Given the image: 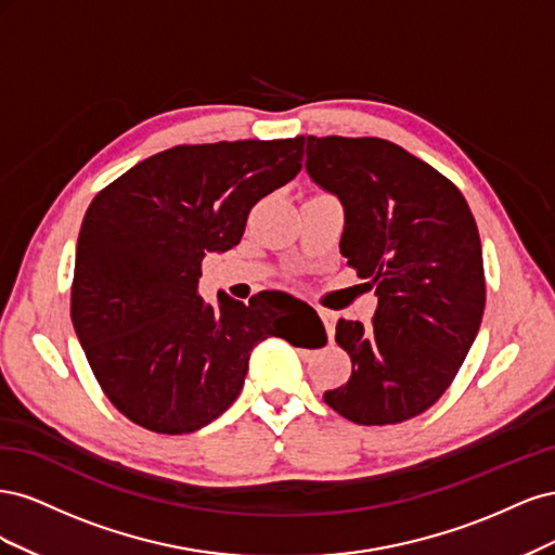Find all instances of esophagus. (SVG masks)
Segmentation results:
<instances>
[{
  "label": "esophagus",
  "mask_w": 555,
  "mask_h": 555,
  "mask_svg": "<svg viewBox=\"0 0 555 555\" xmlns=\"http://www.w3.org/2000/svg\"><path fill=\"white\" fill-rule=\"evenodd\" d=\"M319 317H322V322H324V326H326L328 338H333V333H335V319H338V314H335L333 310H319Z\"/></svg>",
  "instance_id": "obj_1"
}]
</instances>
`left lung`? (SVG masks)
<instances>
[{
  "label": "left lung",
  "instance_id": "1",
  "mask_svg": "<svg viewBox=\"0 0 555 555\" xmlns=\"http://www.w3.org/2000/svg\"><path fill=\"white\" fill-rule=\"evenodd\" d=\"M306 153L308 176L345 208L343 257L377 296L371 326H335L351 377L324 400L359 426L408 422L447 391L477 338V222L456 184L396 143L308 137Z\"/></svg>",
  "mask_w": 555,
  "mask_h": 555
}]
</instances>
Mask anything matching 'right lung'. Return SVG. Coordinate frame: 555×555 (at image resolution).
<instances>
[{"label": "right lung", "instance_id": "right-lung-1", "mask_svg": "<svg viewBox=\"0 0 555 555\" xmlns=\"http://www.w3.org/2000/svg\"><path fill=\"white\" fill-rule=\"evenodd\" d=\"M304 137L176 145L139 162L99 192L82 220L72 322L106 398L129 422L164 435L208 426L238 398L251 349L282 335L266 294L198 296L208 251L238 245L251 206L296 178Z\"/></svg>", "mask_w": 555, "mask_h": 555}]
</instances>
